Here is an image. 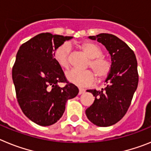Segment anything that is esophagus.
<instances>
[{
  "label": "esophagus",
  "instance_id": "obj_1",
  "mask_svg": "<svg viewBox=\"0 0 151 151\" xmlns=\"http://www.w3.org/2000/svg\"><path fill=\"white\" fill-rule=\"evenodd\" d=\"M85 91L84 90V89H82V88H79V91H78V94H83V93H85Z\"/></svg>",
  "mask_w": 151,
  "mask_h": 151
}]
</instances>
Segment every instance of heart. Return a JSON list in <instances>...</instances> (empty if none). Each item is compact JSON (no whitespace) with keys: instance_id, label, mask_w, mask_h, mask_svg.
I'll return each mask as SVG.
<instances>
[{"instance_id":"heart-1","label":"heart","mask_w":151,"mask_h":151,"mask_svg":"<svg viewBox=\"0 0 151 151\" xmlns=\"http://www.w3.org/2000/svg\"><path fill=\"white\" fill-rule=\"evenodd\" d=\"M78 47L90 58L88 67L91 68L97 79L106 78L111 72L112 63L103 57L102 49L91 41H84L78 44ZM69 54L70 45L66 42L62 44L54 51V60L62 69H67L69 67ZM66 76L69 82L80 87L91 85L95 79L94 73L90 70L78 71L73 69L66 73Z\"/></svg>"}]
</instances>
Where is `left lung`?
I'll list each match as a JSON object with an SVG mask.
<instances>
[{"mask_svg":"<svg viewBox=\"0 0 151 151\" xmlns=\"http://www.w3.org/2000/svg\"><path fill=\"white\" fill-rule=\"evenodd\" d=\"M106 47L111 56L112 69L101 91L88 90L95 97L85 110L94 125L106 127L116 123L125 115L138 84V63L134 51L121 39L107 33L89 36Z\"/></svg>","mask_w":151,"mask_h":151,"instance_id":"obj_1","label":"left lung"}]
</instances>
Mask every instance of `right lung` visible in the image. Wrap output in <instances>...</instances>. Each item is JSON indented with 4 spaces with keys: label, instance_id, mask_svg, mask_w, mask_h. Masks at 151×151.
<instances>
[{
    "label": "right lung",
    "instance_id": "obj_1",
    "mask_svg": "<svg viewBox=\"0 0 151 151\" xmlns=\"http://www.w3.org/2000/svg\"><path fill=\"white\" fill-rule=\"evenodd\" d=\"M71 36L41 33L22 44L12 69L17 101L28 118L42 126L57 122L63 114L68 99L78 89L67 82L54 51ZM63 88L58 83H65Z\"/></svg>",
    "mask_w": 151,
    "mask_h": 151
}]
</instances>
